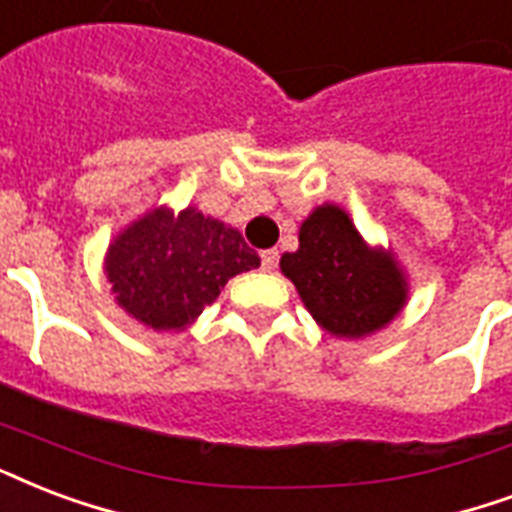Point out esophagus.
Instances as JSON below:
<instances>
[{
  "label": "esophagus",
  "instance_id": "34e87169",
  "mask_svg": "<svg viewBox=\"0 0 512 512\" xmlns=\"http://www.w3.org/2000/svg\"><path fill=\"white\" fill-rule=\"evenodd\" d=\"M276 260H279V252H276V249H265V252H260V268H263V271H273V268H276Z\"/></svg>",
  "mask_w": 512,
  "mask_h": 512
}]
</instances>
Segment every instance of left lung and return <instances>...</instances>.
I'll list each match as a JSON object with an SVG mask.
<instances>
[{
  "label": "left lung",
  "instance_id": "obj_1",
  "mask_svg": "<svg viewBox=\"0 0 512 512\" xmlns=\"http://www.w3.org/2000/svg\"><path fill=\"white\" fill-rule=\"evenodd\" d=\"M282 271L327 333L362 338L395 319L405 303L395 260L365 247L349 214L319 206L300 228V249L282 257Z\"/></svg>",
  "mask_w": 512,
  "mask_h": 512
}]
</instances>
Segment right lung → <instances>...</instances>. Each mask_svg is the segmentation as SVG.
<instances>
[{
    "instance_id": "right-lung-1",
    "label": "right lung",
    "mask_w": 512,
    "mask_h": 512,
    "mask_svg": "<svg viewBox=\"0 0 512 512\" xmlns=\"http://www.w3.org/2000/svg\"><path fill=\"white\" fill-rule=\"evenodd\" d=\"M260 265L239 230L195 209H155L123 230L107 252L120 306L152 330L190 325L236 273Z\"/></svg>"
}]
</instances>
